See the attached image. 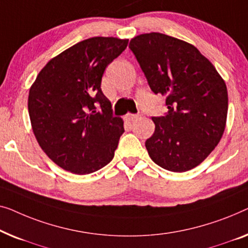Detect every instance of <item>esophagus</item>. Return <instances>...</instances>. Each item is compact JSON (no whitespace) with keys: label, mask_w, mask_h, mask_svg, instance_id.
I'll return each instance as SVG.
<instances>
[{"label":"esophagus","mask_w":248,"mask_h":248,"mask_svg":"<svg viewBox=\"0 0 248 248\" xmlns=\"http://www.w3.org/2000/svg\"><path fill=\"white\" fill-rule=\"evenodd\" d=\"M138 114H127V116H125V120H128V121H135V120H137L138 119Z\"/></svg>","instance_id":"esophagus-1"}]
</instances>
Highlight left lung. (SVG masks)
Wrapping results in <instances>:
<instances>
[{"label":"left lung","mask_w":248,"mask_h":248,"mask_svg":"<svg viewBox=\"0 0 248 248\" xmlns=\"http://www.w3.org/2000/svg\"><path fill=\"white\" fill-rule=\"evenodd\" d=\"M148 84L166 96L169 113L153 117L155 131L145 142L163 169L186 172L210 155L225 131L228 92L224 78L193 45L160 32L130 40Z\"/></svg>","instance_id":"obj_1"}]
</instances>
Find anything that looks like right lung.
I'll return each mask as SVG.
<instances>
[{"mask_svg": "<svg viewBox=\"0 0 248 248\" xmlns=\"http://www.w3.org/2000/svg\"><path fill=\"white\" fill-rule=\"evenodd\" d=\"M127 45L128 39L114 37L79 41L51 58L31 85L28 110L34 137L68 172L93 173L113 158L124 120L113 117L101 81Z\"/></svg>", "mask_w": 248, "mask_h": 248, "instance_id": "right-lung-1", "label": "right lung"}]
</instances>
